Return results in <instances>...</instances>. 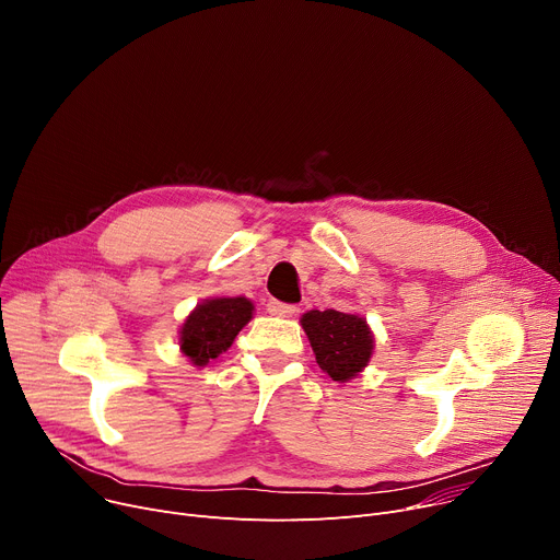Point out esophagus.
<instances>
[{
    "label": "esophagus",
    "mask_w": 560,
    "mask_h": 560,
    "mask_svg": "<svg viewBox=\"0 0 560 560\" xmlns=\"http://www.w3.org/2000/svg\"><path fill=\"white\" fill-rule=\"evenodd\" d=\"M268 313H270V315H277V317H292V315L298 313V306L283 304V302H279V300H270V302H268Z\"/></svg>",
    "instance_id": "esophagus-1"
}]
</instances>
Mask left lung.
Wrapping results in <instances>:
<instances>
[{
  "label": "left lung",
  "mask_w": 560,
  "mask_h": 560,
  "mask_svg": "<svg viewBox=\"0 0 560 560\" xmlns=\"http://www.w3.org/2000/svg\"><path fill=\"white\" fill-rule=\"evenodd\" d=\"M302 327L317 365L338 384L354 378L372 359L374 336L361 315L334 308L308 311L302 315Z\"/></svg>",
  "instance_id": "1"
}]
</instances>
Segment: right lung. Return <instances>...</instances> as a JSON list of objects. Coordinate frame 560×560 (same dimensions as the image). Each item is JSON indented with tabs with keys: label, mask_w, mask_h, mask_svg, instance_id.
Masks as SVG:
<instances>
[{
	"label": "right lung",
	"mask_w": 560,
	"mask_h": 560,
	"mask_svg": "<svg viewBox=\"0 0 560 560\" xmlns=\"http://www.w3.org/2000/svg\"><path fill=\"white\" fill-rule=\"evenodd\" d=\"M254 315L247 298H211L195 306L179 331V347L192 365L203 368L226 351Z\"/></svg>",
	"instance_id": "add662e5"
}]
</instances>
